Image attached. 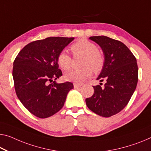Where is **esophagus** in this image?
Returning <instances> with one entry per match:
<instances>
[{
	"mask_svg": "<svg viewBox=\"0 0 151 151\" xmlns=\"http://www.w3.org/2000/svg\"><path fill=\"white\" fill-rule=\"evenodd\" d=\"M82 84H80V83H73V86L75 88H80L82 86Z\"/></svg>",
	"mask_w": 151,
	"mask_h": 151,
	"instance_id": "esophagus-1",
	"label": "esophagus"
}]
</instances>
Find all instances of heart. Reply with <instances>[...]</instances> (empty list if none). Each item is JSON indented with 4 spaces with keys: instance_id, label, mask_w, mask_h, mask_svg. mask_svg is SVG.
<instances>
[{
    "instance_id": "obj_1",
    "label": "heart",
    "mask_w": 151,
    "mask_h": 151,
    "mask_svg": "<svg viewBox=\"0 0 151 151\" xmlns=\"http://www.w3.org/2000/svg\"><path fill=\"white\" fill-rule=\"evenodd\" d=\"M71 50L74 55H83V68L76 69L66 73L65 79L68 81L82 83L95 72L101 71L105 63V57L94 43L86 39H80L71 46ZM57 63L63 71H69L72 66V59L65 50H63L57 56Z\"/></svg>"
}]
</instances>
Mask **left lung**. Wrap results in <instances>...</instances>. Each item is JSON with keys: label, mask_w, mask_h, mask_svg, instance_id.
Masks as SVG:
<instances>
[{"label": "left lung", "mask_w": 151, "mask_h": 151, "mask_svg": "<svg viewBox=\"0 0 151 151\" xmlns=\"http://www.w3.org/2000/svg\"><path fill=\"white\" fill-rule=\"evenodd\" d=\"M105 55V63L97 80L103 87L93 86L94 93L86 99L90 110L104 117H109L124 109L135 91L138 79L136 59L127 46L107 36H91Z\"/></svg>", "instance_id": "obj_1"}]
</instances>
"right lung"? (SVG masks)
I'll return each instance as SVG.
<instances>
[{"label": "right lung", "instance_id": "obj_1", "mask_svg": "<svg viewBox=\"0 0 151 151\" xmlns=\"http://www.w3.org/2000/svg\"><path fill=\"white\" fill-rule=\"evenodd\" d=\"M74 38L48 37L32 42L20 50L13 62V77L16 94L30 113L46 118L60 111L71 82L57 83L62 76L57 56ZM53 82L52 83V82Z\"/></svg>", "mask_w": 151, "mask_h": 151}]
</instances>
